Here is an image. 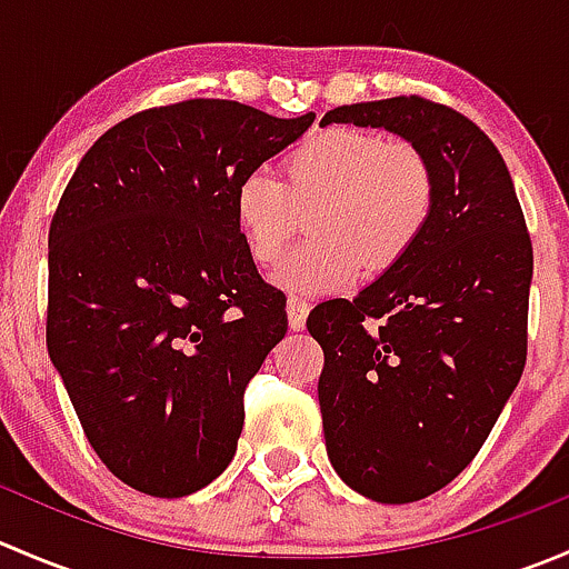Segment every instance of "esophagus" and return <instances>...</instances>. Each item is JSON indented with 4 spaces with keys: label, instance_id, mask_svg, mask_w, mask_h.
I'll use <instances>...</instances> for the list:
<instances>
[{
    "label": "esophagus",
    "instance_id": "34e87169",
    "mask_svg": "<svg viewBox=\"0 0 569 569\" xmlns=\"http://www.w3.org/2000/svg\"><path fill=\"white\" fill-rule=\"evenodd\" d=\"M286 313H289V327L295 332L306 330V319L308 313H311V302L300 300V297H289V302H286Z\"/></svg>",
    "mask_w": 569,
    "mask_h": 569
}]
</instances>
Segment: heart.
<instances>
[{"label":"heart","mask_w":569,"mask_h":569,"mask_svg":"<svg viewBox=\"0 0 569 569\" xmlns=\"http://www.w3.org/2000/svg\"><path fill=\"white\" fill-rule=\"evenodd\" d=\"M438 183L429 159L410 142L377 131L330 129L286 157L283 181L248 173L233 189V220L252 261L272 267L313 211L317 237L291 252L274 283L295 295H330L352 286L366 267L388 269L423 237Z\"/></svg>","instance_id":"b5f03b06"}]
</instances>
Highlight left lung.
Segmentation results:
<instances>
[{"label": "left lung", "instance_id": "1", "mask_svg": "<svg viewBox=\"0 0 569 569\" xmlns=\"http://www.w3.org/2000/svg\"><path fill=\"white\" fill-rule=\"evenodd\" d=\"M332 123L401 137L438 183L416 248L352 302L308 317L336 473L371 501H421L468 468L518 388L531 239L507 162L465 114L399 96L330 109L319 126Z\"/></svg>", "mask_w": 569, "mask_h": 569}]
</instances>
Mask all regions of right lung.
Returning <instances> with one entry per match:
<instances>
[{
  "label": "right lung",
  "mask_w": 569,
  "mask_h": 569,
  "mask_svg": "<svg viewBox=\"0 0 569 569\" xmlns=\"http://www.w3.org/2000/svg\"><path fill=\"white\" fill-rule=\"evenodd\" d=\"M222 99L146 109L101 134L49 228V358L101 462L181 498L237 455L248 382L286 336L233 189L311 129Z\"/></svg>",
  "instance_id": "add662e5"
}]
</instances>
